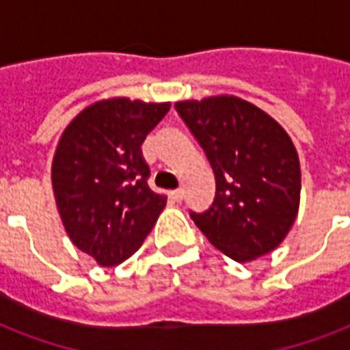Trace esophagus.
<instances>
[{"label": "esophagus", "instance_id": "1", "mask_svg": "<svg viewBox=\"0 0 350 350\" xmlns=\"http://www.w3.org/2000/svg\"><path fill=\"white\" fill-rule=\"evenodd\" d=\"M169 196L172 198L174 202H181V200H183V189H176V191H170Z\"/></svg>", "mask_w": 350, "mask_h": 350}]
</instances>
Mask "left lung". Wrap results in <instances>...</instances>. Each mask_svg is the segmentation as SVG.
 <instances>
[{
	"mask_svg": "<svg viewBox=\"0 0 350 350\" xmlns=\"http://www.w3.org/2000/svg\"><path fill=\"white\" fill-rule=\"evenodd\" d=\"M176 111L213 167L216 194L191 218L211 243L245 263L271 252L293 227L301 174L288 134L236 96L178 101Z\"/></svg>",
	"mask_w": 350,
	"mask_h": 350,
	"instance_id": "8db88e82",
	"label": "left lung"
}]
</instances>
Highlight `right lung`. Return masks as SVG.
<instances>
[{"label":"right lung","mask_w":350,"mask_h":350,"mask_svg":"<svg viewBox=\"0 0 350 350\" xmlns=\"http://www.w3.org/2000/svg\"><path fill=\"white\" fill-rule=\"evenodd\" d=\"M169 109L126 98L98 101L59 139L52 161L57 211L72 243L101 267L131 258L167 203L148 187L142 143Z\"/></svg>","instance_id":"obj_1"}]
</instances>
